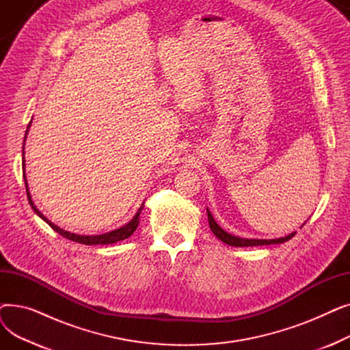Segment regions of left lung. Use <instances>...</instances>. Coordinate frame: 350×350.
Segmentation results:
<instances>
[{"label":"left lung","instance_id":"8db88e82","mask_svg":"<svg viewBox=\"0 0 350 350\" xmlns=\"http://www.w3.org/2000/svg\"><path fill=\"white\" fill-rule=\"evenodd\" d=\"M207 214H208V223H210V228L211 231L214 232V235L217 238H219L223 243L231 245V247H255V245H271V244H281V243H285L288 240H291V238L295 235V232H292L284 238H277V240H248V238H240V237H235V235H231L228 232H226L221 227H219L215 221L214 218L211 215V213L207 210Z\"/></svg>","mask_w":350,"mask_h":350}]
</instances>
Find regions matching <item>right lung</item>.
<instances>
[{
	"label": "right lung",
	"instance_id": "add662e5",
	"mask_svg": "<svg viewBox=\"0 0 350 350\" xmlns=\"http://www.w3.org/2000/svg\"><path fill=\"white\" fill-rule=\"evenodd\" d=\"M29 126H31V122H29V124H28V129H29ZM28 129H27V132H25V137H27V133H28ZM24 143H25V140H24ZM23 153H24V152H23ZM23 159H24V157H23ZM23 169H24V161H23ZM24 174H25V173H24ZM24 177H25V176H24ZM25 189H27V197H28V201H29V204H31L32 210H33L36 214H38L46 224H49V227H51L53 231H57L59 235L68 238V240H70V241H75V243L85 244V245H98V244L105 245V244H113V243L126 240V238L131 237V235L136 231V228H137V226H139V215H140V213H142L143 206L139 208V211L136 213V215L133 217L132 221L129 223V224H126V226H123L122 228H118V230H115V231H110V232H106V234H100V235H79V234H73V232L65 231V230L59 228L58 226H55L53 223H51L49 219H48L38 208H36V207L33 206L32 200H31V194H29V191H28V186H27V177H25Z\"/></svg>",
	"mask_w": 350,
	"mask_h": 350
}]
</instances>
